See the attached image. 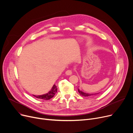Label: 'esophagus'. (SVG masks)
Masks as SVG:
<instances>
[{
	"mask_svg": "<svg viewBox=\"0 0 133 133\" xmlns=\"http://www.w3.org/2000/svg\"><path fill=\"white\" fill-rule=\"evenodd\" d=\"M72 70H67V71L65 72V74L68 76H69V75H71L72 74Z\"/></svg>",
	"mask_w": 133,
	"mask_h": 133,
	"instance_id": "1",
	"label": "esophagus"
}]
</instances>
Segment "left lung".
Masks as SVG:
<instances>
[{
  "label": "left lung",
  "instance_id": "obj_1",
  "mask_svg": "<svg viewBox=\"0 0 133 133\" xmlns=\"http://www.w3.org/2000/svg\"><path fill=\"white\" fill-rule=\"evenodd\" d=\"M78 92L79 94L82 96H83V97H91L93 96H95L96 95H98V93H92V94H90V93H85V92H84L81 91L79 89H78Z\"/></svg>",
  "mask_w": 133,
  "mask_h": 133
}]
</instances>
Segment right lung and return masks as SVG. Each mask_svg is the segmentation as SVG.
<instances>
[{
    "label": "right lung",
    "instance_id": "1",
    "mask_svg": "<svg viewBox=\"0 0 133 133\" xmlns=\"http://www.w3.org/2000/svg\"><path fill=\"white\" fill-rule=\"evenodd\" d=\"M57 87L54 84L53 85L52 88L50 90V91H49L48 93H46V94H44L43 95H40V96H35V95H33V96L38 99H42L44 100H48L52 98L55 96V95L56 93L57 92Z\"/></svg>",
    "mask_w": 133,
    "mask_h": 133
}]
</instances>
